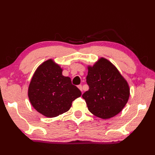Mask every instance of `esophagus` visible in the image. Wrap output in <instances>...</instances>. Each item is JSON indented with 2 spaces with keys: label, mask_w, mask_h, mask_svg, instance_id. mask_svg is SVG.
I'll list each match as a JSON object with an SVG mask.
<instances>
[{
  "label": "esophagus",
  "mask_w": 155,
  "mask_h": 155,
  "mask_svg": "<svg viewBox=\"0 0 155 155\" xmlns=\"http://www.w3.org/2000/svg\"><path fill=\"white\" fill-rule=\"evenodd\" d=\"M78 88L79 89V90H80L81 92H83V88H82V85H79L78 86Z\"/></svg>",
  "instance_id": "34e87169"
}]
</instances>
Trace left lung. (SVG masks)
I'll use <instances>...</instances> for the list:
<instances>
[{
    "instance_id": "1",
    "label": "left lung",
    "mask_w": 155,
    "mask_h": 155,
    "mask_svg": "<svg viewBox=\"0 0 155 155\" xmlns=\"http://www.w3.org/2000/svg\"><path fill=\"white\" fill-rule=\"evenodd\" d=\"M88 91L83 93L91 113L102 119L118 114L128 101L130 90L127 82L110 61L101 58L88 67Z\"/></svg>"
}]
</instances>
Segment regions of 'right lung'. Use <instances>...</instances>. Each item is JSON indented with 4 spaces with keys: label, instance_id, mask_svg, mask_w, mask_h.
<instances>
[{
    "label": "right lung",
    "instance_id": "1",
    "mask_svg": "<svg viewBox=\"0 0 155 155\" xmlns=\"http://www.w3.org/2000/svg\"><path fill=\"white\" fill-rule=\"evenodd\" d=\"M63 70L49 59L37 68L28 88V97L34 109L48 118L67 112L81 92Z\"/></svg>",
    "mask_w": 155,
    "mask_h": 155
}]
</instances>
